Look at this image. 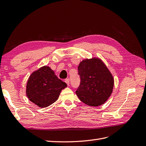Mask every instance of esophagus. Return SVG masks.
Instances as JSON below:
<instances>
[{"mask_svg": "<svg viewBox=\"0 0 146 146\" xmlns=\"http://www.w3.org/2000/svg\"><path fill=\"white\" fill-rule=\"evenodd\" d=\"M64 82H66V83L67 84V85L69 86V83H70V80H69V78H66V80H64Z\"/></svg>", "mask_w": 146, "mask_h": 146, "instance_id": "34e87169", "label": "esophagus"}]
</instances>
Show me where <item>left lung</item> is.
Returning <instances> with one entry per match:
<instances>
[{
    "instance_id": "8db88e82",
    "label": "left lung",
    "mask_w": 146,
    "mask_h": 146,
    "mask_svg": "<svg viewBox=\"0 0 146 146\" xmlns=\"http://www.w3.org/2000/svg\"><path fill=\"white\" fill-rule=\"evenodd\" d=\"M80 84L76 91L82 102L91 107L104 104L111 96L114 86L111 73L99 58L85 59L78 66Z\"/></svg>"
}]
</instances>
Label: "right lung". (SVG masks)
Wrapping results in <instances>:
<instances>
[{
    "mask_svg": "<svg viewBox=\"0 0 146 146\" xmlns=\"http://www.w3.org/2000/svg\"><path fill=\"white\" fill-rule=\"evenodd\" d=\"M66 87L67 84L57 77L50 67L44 66L30 76L26 94L38 107L46 108L57 100L61 90Z\"/></svg>",
    "mask_w": 146,
    "mask_h": 146,
    "instance_id": "add662e5",
    "label": "right lung"
}]
</instances>
